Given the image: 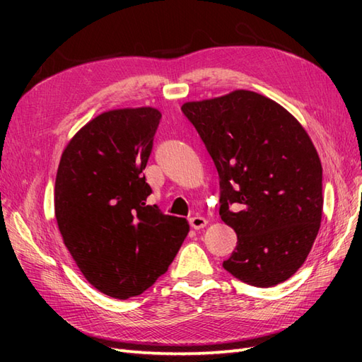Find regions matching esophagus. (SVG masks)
I'll return each mask as SVG.
<instances>
[{
  "instance_id": "obj_1",
  "label": "esophagus",
  "mask_w": 362,
  "mask_h": 362,
  "mask_svg": "<svg viewBox=\"0 0 362 362\" xmlns=\"http://www.w3.org/2000/svg\"><path fill=\"white\" fill-rule=\"evenodd\" d=\"M206 224H209V221H206L204 216H193V218H189V226L193 227L194 230H201V228H204Z\"/></svg>"
}]
</instances>
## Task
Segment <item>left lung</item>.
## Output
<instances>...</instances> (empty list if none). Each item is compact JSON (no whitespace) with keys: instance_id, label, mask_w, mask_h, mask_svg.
Wrapping results in <instances>:
<instances>
[{"instance_id":"left-lung-1","label":"left lung","mask_w":362,"mask_h":362,"mask_svg":"<svg viewBox=\"0 0 362 362\" xmlns=\"http://www.w3.org/2000/svg\"><path fill=\"white\" fill-rule=\"evenodd\" d=\"M219 174V216L236 249L222 266L243 283L275 286L305 263L316 240L324 197L311 138L280 104L255 91L187 103Z\"/></svg>"}]
</instances>
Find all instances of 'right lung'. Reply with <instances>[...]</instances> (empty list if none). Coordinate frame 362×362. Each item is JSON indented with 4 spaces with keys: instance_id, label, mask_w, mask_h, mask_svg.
I'll return each mask as SVG.
<instances>
[{
    "instance_id": "add662e5",
    "label": "right lung",
    "mask_w": 362,
    "mask_h": 362,
    "mask_svg": "<svg viewBox=\"0 0 362 362\" xmlns=\"http://www.w3.org/2000/svg\"><path fill=\"white\" fill-rule=\"evenodd\" d=\"M161 113L152 107L104 112L60 158L54 209L66 249L90 284L126 300L151 288L188 235L187 219L146 205L143 169Z\"/></svg>"
}]
</instances>
